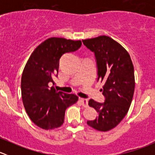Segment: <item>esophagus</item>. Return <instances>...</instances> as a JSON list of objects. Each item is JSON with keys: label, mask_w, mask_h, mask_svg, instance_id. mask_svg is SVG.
<instances>
[{"label": "esophagus", "mask_w": 155, "mask_h": 155, "mask_svg": "<svg viewBox=\"0 0 155 155\" xmlns=\"http://www.w3.org/2000/svg\"><path fill=\"white\" fill-rule=\"evenodd\" d=\"M79 101H80L81 104L84 107H87L88 102H87V100L85 99V98H79Z\"/></svg>", "instance_id": "obj_1"}]
</instances>
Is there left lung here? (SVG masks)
<instances>
[{"mask_svg": "<svg viewBox=\"0 0 155 155\" xmlns=\"http://www.w3.org/2000/svg\"><path fill=\"white\" fill-rule=\"evenodd\" d=\"M82 43L94 53L97 80L104 83L101 90L105 97L102 104L88 101L98 116L87 124L97 130L108 131L118 125L129 110L135 88L134 65L125 48L109 37L100 36Z\"/></svg>", "mask_w": 155, "mask_h": 155, "instance_id": "1", "label": "left lung"}]
</instances>
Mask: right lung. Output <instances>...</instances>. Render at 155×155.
<instances>
[{
	"label": "right lung",
	"mask_w": 155,
	"mask_h": 155,
	"mask_svg": "<svg viewBox=\"0 0 155 155\" xmlns=\"http://www.w3.org/2000/svg\"><path fill=\"white\" fill-rule=\"evenodd\" d=\"M82 46L80 40L51 37L39 45L27 61L21 81L22 102L31 121L45 130L61 127L67 108L76 104L73 94L58 91L54 76H58L59 61L64 54L75 51Z\"/></svg>",
	"instance_id": "obj_1"
}]
</instances>
